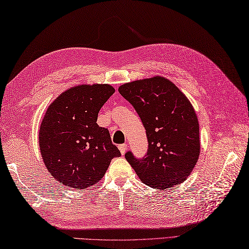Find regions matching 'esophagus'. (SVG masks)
Listing matches in <instances>:
<instances>
[{"instance_id": "34e87169", "label": "esophagus", "mask_w": 249, "mask_h": 249, "mask_svg": "<svg viewBox=\"0 0 249 249\" xmlns=\"http://www.w3.org/2000/svg\"><path fill=\"white\" fill-rule=\"evenodd\" d=\"M118 149L120 150V153H121V154H124V153H125V151H126V149H128V145H126L125 143L119 144V145H118Z\"/></svg>"}]
</instances>
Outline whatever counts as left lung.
Wrapping results in <instances>:
<instances>
[{
  "label": "left lung",
  "mask_w": 249,
  "mask_h": 249,
  "mask_svg": "<svg viewBox=\"0 0 249 249\" xmlns=\"http://www.w3.org/2000/svg\"><path fill=\"white\" fill-rule=\"evenodd\" d=\"M118 90L135 108L148 138L147 154L136 159L129 151L126 160L152 188L163 190L183 183L201 149L198 121L189 100L160 76L124 83Z\"/></svg>",
  "instance_id": "8db88e82"
}]
</instances>
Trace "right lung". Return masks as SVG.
<instances>
[{"label":"right lung","instance_id":"obj_1","mask_svg":"<svg viewBox=\"0 0 249 249\" xmlns=\"http://www.w3.org/2000/svg\"><path fill=\"white\" fill-rule=\"evenodd\" d=\"M114 92L108 84H82L48 107L40 126V151L47 170L63 185L76 189L95 185L121 155L108 130L97 124L100 108Z\"/></svg>","mask_w":249,"mask_h":249}]
</instances>
